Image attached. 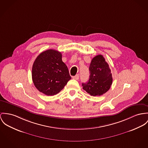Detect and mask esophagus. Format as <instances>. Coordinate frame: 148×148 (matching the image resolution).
<instances>
[{"label": "esophagus", "mask_w": 148, "mask_h": 148, "mask_svg": "<svg viewBox=\"0 0 148 148\" xmlns=\"http://www.w3.org/2000/svg\"><path fill=\"white\" fill-rule=\"evenodd\" d=\"M79 74H77L75 76L73 77V78L75 80L79 79Z\"/></svg>", "instance_id": "34e87169"}]
</instances>
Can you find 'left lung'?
Wrapping results in <instances>:
<instances>
[{
    "instance_id": "left-lung-1",
    "label": "left lung",
    "mask_w": 148,
    "mask_h": 148,
    "mask_svg": "<svg viewBox=\"0 0 148 148\" xmlns=\"http://www.w3.org/2000/svg\"><path fill=\"white\" fill-rule=\"evenodd\" d=\"M90 78L82 83L83 89L91 96H101L108 91L112 84L113 78L108 64L103 56L99 55L91 61Z\"/></svg>"
}]
</instances>
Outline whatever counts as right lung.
I'll return each instance as SVG.
<instances>
[{
	"label": "right lung",
	"mask_w": 148,
	"mask_h": 148,
	"mask_svg": "<svg viewBox=\"0 0 148 148\" xmlns=\"http://www.w3.org/2000/svg\"><path fill=\"white\" fill-rule=\"evenodd\" d=\"M68 68L62 61L61 52L48 49L38 56L32 68L35 87L47 96H53L61 91L71 79Z\"/></svg>",
	"instance_id": "obj_1"
}]
</instances>
